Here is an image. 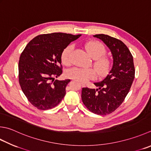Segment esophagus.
<instances>
[{
	"mask_svg": "<svg viewBox=\"0 0 151 151\" xmlns=\"http://www.w3.org/2000/svg\"><path fill=\"white\" fill-rule=\"evenodd\" d=\"M81 86L82 87H85L86 86V84H84V83H81Z\"/></svg>",
	"mask_w": 151,
	"mask_h": 151,
	"instance_id": "esophagus-1",
	"label": "esophagus"
}]
</instances>
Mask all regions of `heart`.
Listing matches in <instances>:
<instances>
[{
  "label": "heart",
  "instance_id": "b5f03b06",
  "mask_svg": "<svg viewBox=\"0 0 151 151\" xmlns=\"http://www.w3.org/2000/svg\"><path fill=\"white\" fill-rule=\"evenodd\" d=\"M85 48L88 54L94 59L93 65L97 75L99 76L107 75L111 67V61L110 58L105 55L107 52L105 46L99 41H91L86 44ZM73 48V46L70 44L65 47L61 52V60L65 65H69L71 63ZM96 72L92 69L73 67L67 70L66 75L68 78L80 82H85L95 77Z\"/></svg>",
  "mask_w": 151,
  "mask_h": 151
}]
</instances>
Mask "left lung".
Segmentation results:
<instances>
[{
  "label": "left lung",
  "instance_id": "obj_1",
  "mask_svg": "<svg viewBox=\"0 0 151 151\" xmlns=\"http://www.w3.org/2000/svg\"><path fill=\"white\" fill-rule=\"evenodd\" d=\"M93 37L101 40L110 49L113 65L106 77L93 83L98 88H83L81 97L88 110L97 114L106 115L113 113L122 104L130 90L135 78L134 59L121 40L103 34Z\"/></svg>",
  "mask_w": 151,
  "mask_h": 151
}]
</instances>
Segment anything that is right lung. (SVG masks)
<instances>
[{
    "mask_svg": "<svg viewBox=\"0 0 151 151\" xmlns=\"http://www.w3.org/2000/svg\"><path fill=\"white\" fill-rule=\"evenodd\" d=\"M81 36L53 32L38 35L27 44L19 58V82L35 107L40 110L52 109L65 96L70 79L54 80L62 74V51Z\"/></svg>",
    "mask_w": 151,
    "mask_h": 151,
    "instance_id": "add662e5",
    "label": "right lung"
}]
</instances>
